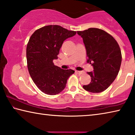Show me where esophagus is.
Wrapping results in <instances>:
<instances>
[{
  "instance_id": "obj_1",
  "label": "esophagus",
  "mask_w": 135,
  "mask_h": 135,
  "mask_svg": "<svg viewBox=\"0 0 135 135\" xmlns=\"http://www.w3.org/2000/svg\"><path fill=\"white\" fill-rule=\"evenodd\" d=\"M77 73H78L79 74H83L84 73V71H78Z\"/></svg>"
}]
</instances>
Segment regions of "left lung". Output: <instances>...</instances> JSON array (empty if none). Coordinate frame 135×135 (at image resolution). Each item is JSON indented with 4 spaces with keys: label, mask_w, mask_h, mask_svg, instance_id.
<instances>
[{
    "label": "left lung",
    "mask_w": 135,
    "mask_h": 135,
    "mask_svg": "<svg viewBox=\"0 0 135 135\" xmlns=\"http://www.w3.org/2000/svg\"><path fill=\"white\" fill-rule=\"evenodd\" d=\"M83 38L87 53V62L93 66V71L88 72L90 83L84 85V89L92 93L106 90L114 81L122 63V52L117 41L106 31L90 28L77 31Z\"/></svg>",
    "instance_id": "obj_1"
}]
</instances>
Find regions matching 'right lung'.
<instances>
[{"label": "right lung", "instance_id": "1", "mask_svg": "<svg viewBox=\"0 0 135 135\" xmlns=\"http://www.w3.org/2000/svg\"><path fill=\"white\" fill-rule=\"evenodd\" d=\"M76 31L58 25L45 26L35 31L27 46V67L34 83L46 94L56 95L64 89L67 80L74 73L55 65L64 41Z\"/></svg>", "mask_w": 135, "mask_h": 135}]
</instances>
